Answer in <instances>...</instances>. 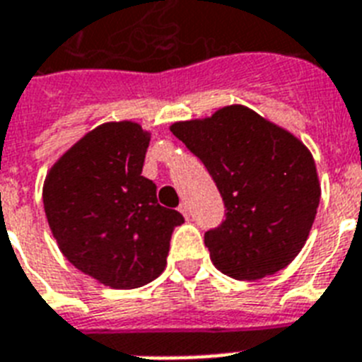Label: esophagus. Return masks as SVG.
<instances>
[{"label": "esophagus", "instance_id": "obj_1", "mask_svg": "<svg viewBox=\"0 0 362 362\" xmlns=\"http://www.w3.org/2000/svg\"><path fill=\"white\" fill-rule=\"evenodd\" d=\"M178 210H180L182 214H184V218H189V209H187V204L186 203H180V206H178Z\"/></svg>", "mask_w": 362, "mask_h": 362}]
</instances>
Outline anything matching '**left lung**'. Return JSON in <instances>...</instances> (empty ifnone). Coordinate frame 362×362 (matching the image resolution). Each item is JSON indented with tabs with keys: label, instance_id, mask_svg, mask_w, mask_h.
I'll return each mask as SVG.
<instances>
[{
	"label": "left lung",
	"instance_id": "left-lung-1",
	"mask_svg": "<svg viewBox=\"0 0 362 362\" xmlns=\"http://www.w3.org/2000/svg\"><path fill=\"white\" fill-rule=\"evenodd\" d=\"M170 131L203 161L226 204V220L204 233L216 269L247 281L286 269L303 250L320 206L308 148L242 105L176 122Z\"/></svg>",
	"mask_w": 362,
	"mask_h": 362
}]
</instances>
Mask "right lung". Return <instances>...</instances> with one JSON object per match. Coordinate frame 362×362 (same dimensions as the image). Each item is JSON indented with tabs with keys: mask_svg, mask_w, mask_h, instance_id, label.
Segmentation results:
<instances>
[{
	"mask_svg": "<svg viewBox=\"0 0 362 362\" xmlns=\"http://www.w3.org/2000/svg\"><path fill=\"white\" fill-rule=\"evenodd\" d=\"M150 133L107 122L82 136L48 170L42 203L67 261L112 289H135L165 270L170 235L184 218L165 209L142 176Z\"/></svg>",
	"mask_w": 362,
	"mask_h": 362,
	"instance_id": "right-lung-1",
	"label": "right lung"
}]
</instances>
